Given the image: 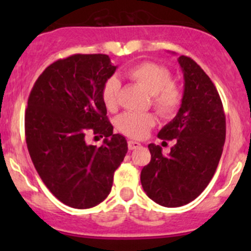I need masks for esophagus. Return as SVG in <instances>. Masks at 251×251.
Returning <instances> with one entry per match:
<instances>
[{"label":"esophagus","mask_w":251,"mask_h":251,"mask_svg":"<svg viewBox=\"0 0 251 251\" xmlns=\"http://www.w3.org/2000/svg\"><path fill=\"white\" fill-rule=\"evenodd\" d=\"M127 146H128V149H130V151H133V149L140 148L141 143L140 142H136V141H128Z\"/></svg>","instance_id":"obj_1"}]
</instances>
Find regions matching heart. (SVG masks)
Listing matches in <instances>:
<instances>
[{"label": "heart", "mask_w": 251, "mask_h": 251, "mask_svg": "<svg viewBox=\"0 0 251 251\" xmlns=\"http://www.w3.org/2000/svg\"><path fill=\"white\" fill-rule=\"evenodd\" d=\"M125 77L151 96V107L161 118L170 119L178 111L183 96L168 68L153 62H143L126 70ZM119 92L120 83L115 77L105 80L100 96L109 111L118 109ZM154 125L155 118L151 114L125 113L116 120L119 131L131 138H144Z\"/></svg>", "instance_id": "heart-1"}]
</instances>
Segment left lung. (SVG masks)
<instances>
[{"mask_svg": "<svg viewBox=\"0 0 251 251\" xmlns=\"http://www.w3.org/2000/svg\"><path fill=\"white\" fill-rule=\"evenodd\" d=\"M178 63L184 92L178 113L158 133L175 140L169 155L160 146H148L151 159L141 171L147 196L159 205L177 207L191 203L211 181L226 140V116L216 87L205 72L187 55Z\"/></svg>", "mask_w": 251, "mask_h": 251, "instance_id": "8db88e82", "label": "left lung"}]
</instances>
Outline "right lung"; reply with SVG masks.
Returning a JSON list of instances; mask_svg holds the SVG:
<instances>
[{
	"label": "right lung",
	"instance_id": "1",
	"mask_svg": "<svg viewBox=\"0 0 251 251\" xmlns=\"http://www.w3.org/2000/svg\"><path fill=\"white\" fill-rule=\"evenodd\" d=\"M115 70L107 54L69 55L48 65L27 100L25 140L32 164L50 193L75 209L107 198L127 153L100 96ZM88 133L104 135L102 146L87 145Z\"/></svg>",
	"mask_w": 251,
	"mask_h": 251
}]
</instances>
